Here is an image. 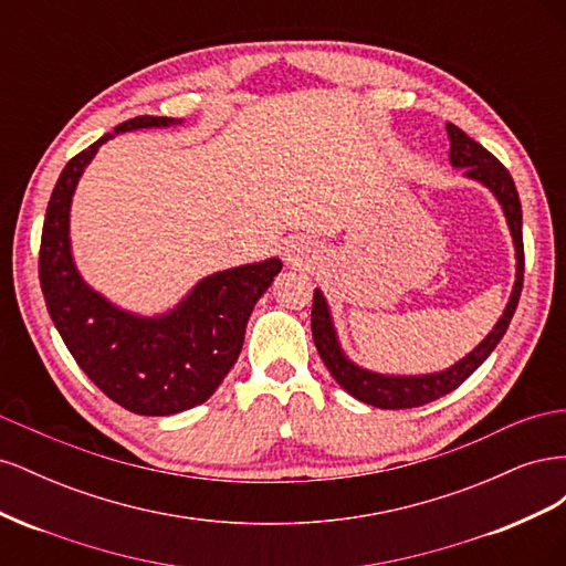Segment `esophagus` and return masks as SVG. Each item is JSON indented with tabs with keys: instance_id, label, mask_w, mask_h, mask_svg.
I'll list each match as a JSON object with an SVG mask.
<instances>
[{
	"instance_id": "34e87169",
	"label": "esophagus",
	"mask_w": 566,
	"mask_h": 566,
	"mask_svg": "<svg viewBox=\"0 0 566 566\" xmlns=\"http://www.w3.org/2000/svg\"><path fill=\"white\" fill-rule=\"evenodd\" d=\"M285 260L290 264H295V266L310 264L312 260H316V250L312 248L310 241H304V238H297V241H293V243L285 248Z\"/></svg>"
}]
</instances>
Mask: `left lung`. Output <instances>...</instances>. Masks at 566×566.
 Segmentation results:
<instances>
[{
	"instance_id": "8db88e82",
	"label": "left lung",
	"mask_w": 566,
	"mask_h": 566,
	"mask_svg": "<svg viewBox=\"0 0 566 566\" xmlns=\"http://www.w3.org/2000/svg\"><path fill=\"white\" fill-rule=\"evenodd\" d=\"M447 132L451 139V165L465 167V177L484 184L495 196V200L501 202L510 233H512V241H515V256H517L515 287H512V295L507 300L505 312L499 318V323L493 325V331L482 342H479V345L465 358H460L455 366L441 370V373H430V375H380V373L366 370L361 366H356L354 361H349L337 342L328 302H325L323 293L316 287L314 304H312V335H314V345L318 349V356L323 358L325 368L331 370V375L342 389H347L354 399L364 401L368 406H375V408H385V410L416 408V406L437 401L443 397V394H449L455 387H460L479 366L486 361L489 354L503 339L507 325L512 321V314H515V310H517L520 295H522V283H524L522 202L517 196L515 181H512L503 163L495 156H491V153L482 144L470 139L465 132L458 129L451 123L447 125Z\"/></svg>"
}]
</instances>
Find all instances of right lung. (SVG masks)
Returning a JSON list of instances; mask_svg holds the SVG:
<instances>
[{
    "label": "right lung",
    "instance_id": "add662e5",
    "mask_svg": "<svg viewBox=\"0 0 566 566\" xmlns=\"http://www.w3.org/2000/svg\"><path fill=\"white\" fill-rule=\"evenodd\" d=\"M177 123L139 115L77 153L49 198L40 245V285L67 352L108 399L139 416H175L212 397L243 349L256 300L283 269L273 256L217 271L153 318L119 310L82 281L71 252V202L84 167L115 134Z\"/></svg>",
    "mask_w": 566,
    "mask_h": 566
}]
</instances>
